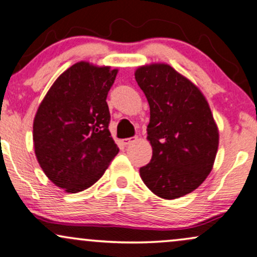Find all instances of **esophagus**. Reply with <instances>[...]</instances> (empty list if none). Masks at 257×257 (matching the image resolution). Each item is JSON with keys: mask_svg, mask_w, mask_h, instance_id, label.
I'll return each instance as SVG.
<instances>
[{"mask_svg": "<svg viewBox=\"0 0 257 257\" xmlns=\"http://www.w3.org/2000/svg\"><path fill=\"white\" fill-rule=\"evenodd\" d=\"M135 140H137V138H128V139H124V140H123V144H124L125 146H129V145H132L133 142H134Z\"/></svg>", "mask_w": 257, "mask_h": 257, "instance_id": "obj_1", "label": "esophagus"}]
</instances>
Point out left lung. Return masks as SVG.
I'll return each mask as SVG.
<instances>
[{
    "label": "left lung",
    "instance_id": "8db88e82",
    "mask_svg": "<svg viewBox=\"0 0 257 257\" xmlns=\"http://www.w3.org/2000/svg\"><path fill=\"white\" fill-rule=\"evenodd\" d=\"M134 74L151 111L147 140L152 159L140 169V176L157 196L178 199L211 174L219 146L218 125L201 89L170 64H144Z\"/></svg>",
    "mask_w": 257,
    "mask_h": 257
}]
</instances>
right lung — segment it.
Masks as SVG:
<instances>
[{"instance_id":"1","label":"right lung","mask_w":257,"mask_h":257,"mask_svg":"<svg viewBox=\"0 0 257 257\" xmlns=\"http://www.w3.org/2000/svg\"><path fill=\"white\" fill-rule=\"evenodd\" d=\"M117 73L110 66L76 62L40 101L32 133L37 160L46 177L67 193L93 185L118 153L106 103Z\"/></svg>"}]
</instances>
